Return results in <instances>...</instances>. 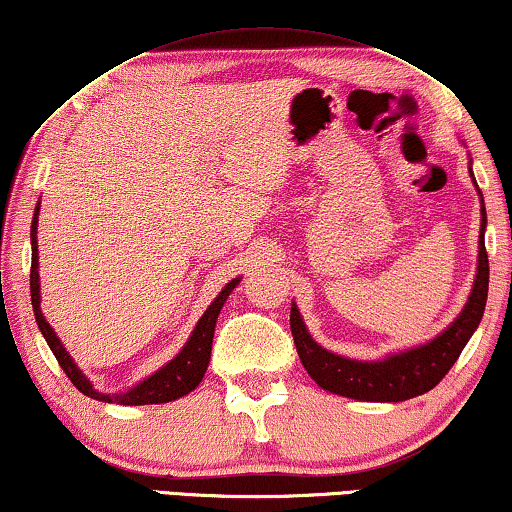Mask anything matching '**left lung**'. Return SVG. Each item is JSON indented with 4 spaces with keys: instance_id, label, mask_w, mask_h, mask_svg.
Returning a JSON list of instances; mask_svg holds the SVG:
<instances>
[{
    "instance_id": "1",
    "label": "left lung",
    "mask_w": 512,
    "mask_h": 512,
    "mask_svg": "<svg viewBox=\"0 0 512 512\" xmlns=\"http://www.w3.org/2000/svg\"><path fill=\"white\" fill-rule=\"evenodd\" d=\"M481 194V192H478ZM481 245H478V274L469 302L458 320L421 348L400 352L384 361H355L338 357L313 341L306 332L300 311L290 306V332L309 375L322 389L338 396L371 400V403H400V400L421 396L444 380L451 366L458 361L467 341L483 318L490 283V261L485 251V208H481Z\"/></svg>"
}]
</instances>
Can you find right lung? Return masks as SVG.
Listing matches in <instances>:
<instances>
[{"label":"right lung","mask_w":512,"mask_h":512,"mask_svg":"<svg viewBox=\"0 0 512 512\" xmlns=\"http://www.w3.org/2000/svg\"><path fill=\"white\" fill-rule=\"evenodd\" d=\"M38 208L34 212V222H31V274H29V288H31V306H34V316L38 322V329H41L47 345L57 357L59 366L64 368V373L68 375V380L75 384L77 391H82L84 396L102 400V403H119V405H157V403H169V400H176L185 393H190L192 389L199 387V382L203 380V373L208 371V361H210V348H212V334H215V322L219 311L226 302V297L231 295V290L238 286L240 279H233L229 286H226L222 293L215 297V302L208 306V311L203 313L199 325L190 336V341L176 359H171L167 366L160 368L155 375L148 377L141 384H137L135 389H130L128 393H116V396H107V393H98L91 387L89 380L77 371V366L73 364V359L68 357V352L57 334L52 332L50 322L43 318L41 311V293H38V247H36V224H38Z\"/></svg>","instance_id":"1"}]
</instances>
